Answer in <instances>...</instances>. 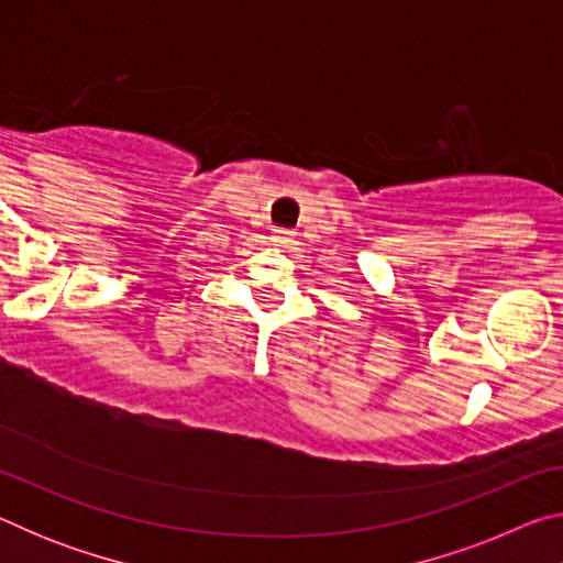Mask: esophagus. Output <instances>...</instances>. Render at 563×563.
Wrapping results in <instances>:
<instances>
[{"label":"esophagus","instance_id":"esophagus-1","mask_svg":"<svg viewBox=\"0 0 563 563\" xmlns=\"http://www.w3.org/2000/svg\"><path fill=\"white\" fill-rule=\"evenodd\" d=\"M273 241L278 243L280 247H290L295 243V233L288 231V228H278V231H275V235H273Z\"/></svg>","mask_w":563,"mask_h":563}]
</instances>
